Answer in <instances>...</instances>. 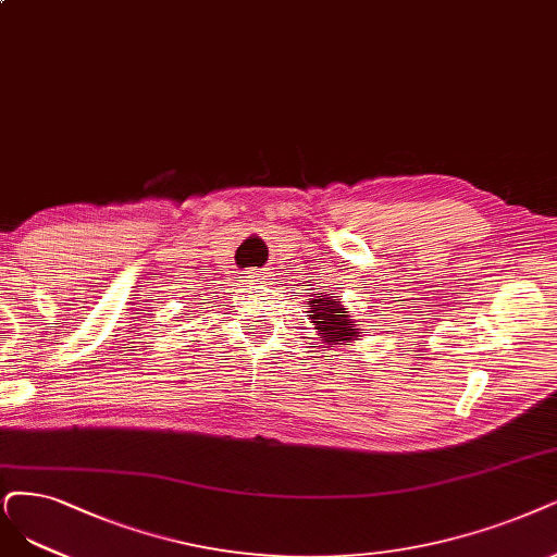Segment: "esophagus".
I'll return each instance as SVG.
<instances>
[{
	"instance_id": "34e87169",
	"label": "esophagus",
	"mask_w": 557,
	"mask_h": 557,
	"mask_svg": "<svg viewBox=\"0 0 557 557\" xmlns=\"http://www.w3.org/2000/svg\"><path fill=\"white\" fill-rule=\"evenodd\" d=\"M268 277H271V275H268L265 271H261V268H250V271L243 273V282L245 284H263Z\"/></svg>"
}]
</instances>
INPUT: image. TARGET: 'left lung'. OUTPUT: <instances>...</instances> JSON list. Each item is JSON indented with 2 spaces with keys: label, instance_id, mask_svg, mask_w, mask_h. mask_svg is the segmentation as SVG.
Listing matches in <instances>:
<instances>
[{
  "label": "left lung",
  "instance_id": "8db88e82",
  "mask_svg": "<svg viewBox=\"0 0 557 557\" xmlns=\"http://www.w3.org/2000/svg\"><path fill=\"white\" fill-rule=\"evenodd\" d=\"M310 300V319L314 323V327L319 331L321 337L327 339V344L335 342H348L358 337V327L356 321L348 319V312H344V307L339 305L337 296H319Z\"/></svg>",
  "mask_w": 557,
  "mask_h": 557
}]
</instances>
